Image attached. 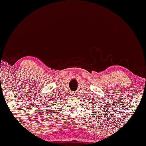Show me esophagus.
I'll return each mask as SVG.
<instances>
[{"label": "esophagus", "instance_id": "obj_1", "mask_svg": "<svg viewBox=\"0 0 146 146\" xmlns=\"http://www.w3.org/2000/svg\"><path fill=\"white\" fill-rule=\"evenodd\" d=\"M75 93H73V95H75Z\"/></svg>", "mask_w": 146, "mask_h": 146}]
</instances>
